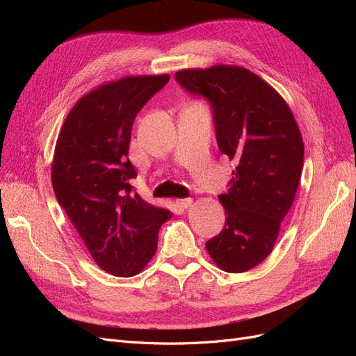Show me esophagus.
<instances>
[{"label":"esophagus","instance_id":"obj_1","mask_svg":"<svg viewBox=\"0 0 356 356\" xmlns=\"http://www.w3.org/2000/svg\"><path fill=\"white\" fill-rule=\"evenodd\" d=\"M175 203H177V207H179L181 209H187L190 204L193 203V199L191 197H187V199H178V200H175Z\"/></svg>","mask_w":356,"mask_h":356}]
</instances>
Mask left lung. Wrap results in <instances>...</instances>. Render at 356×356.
Instances as JSON below:
<instances>
[{"label": "left lung", "mask_w": 356, "mask_h": 356, "mask_svg": "<svg viewBox=\"0 0 356 356\" xmlns=\"http://www.w3.org/2000/svg\"><path fill=\"white\" fill-rule=\"evenodd\" d=\"M175 80L212 110L220 152L236 161L220 234L207 242L224 272L242 273L272 252L293 207L305 145L289 106L272 86L242 67L182 70Z\"/></svg>", "instance_id": "left-lung-1"}]
</instances>
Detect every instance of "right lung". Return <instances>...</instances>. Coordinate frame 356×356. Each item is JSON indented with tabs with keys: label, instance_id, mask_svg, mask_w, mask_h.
<instances>
[{
	"label": "right lung",
	"instance_id": "1",
	"mask_svg": "<svg viewBox=\"0 0 356 356\" xmlns=\"http://www.w3.org/2000/svg\"><path fill=\"white\" fill-rule=\"evenodd\" d=\"M168 81L163 74L102 84L72 106L58 136L53 191L96 264L114 276L143 270L170 217L134 193L127 159L136 114Z\"/></svg>",
	"mask_w": 356,
	"mask_h": 356
}]
</instances>
